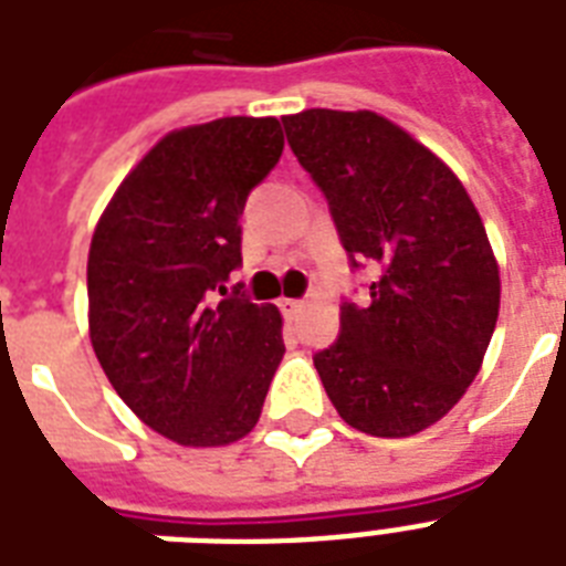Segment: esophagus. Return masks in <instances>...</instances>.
Returning a JSON list of instances; mask_svg holds the SVG:
<instances>
[{
  "label": "esophagus",
  "mask_w": 566,
  "mask_h": 566,
  "mask_svg": "<svg viewBox=\"0 0 566 566\" xmlns=\"http://www.w3.org/2000/svg\"><path fill=\"white\" fill-rule=\"evenodd\" d=\"M279 305H282L284 314H300L305 308V300H282Z\"/></svg>",
  "instance_id": "34e87169"
}]
</instances>
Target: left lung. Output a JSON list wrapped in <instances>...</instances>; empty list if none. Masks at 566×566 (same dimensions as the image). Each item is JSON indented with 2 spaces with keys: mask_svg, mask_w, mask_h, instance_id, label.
<instances>
[{
  "mask_svg": "<svg viewBox=\"0 0 566 566\" xmlns=\"http://www.w3.org/2000/svg\"><path fill=\"white\" fill-rule=\"evenodd\" d=\"M296 161L323 190L349 266H376L370 302L340 305L314 355L353 429L408 438L464 396L500 317V266L455 172L373 111L284 117Z\"/></svg>",
  "mask_w": 566,
  "mask_h": 566,
  "instance_id": "1",
  "label": "left lung"
}]
</instances>
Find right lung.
<instances>
[{"label": "right lung", "mask_w": 566, "mask_h": 566, "mask_svg": "<svg viewBox=\"0 0 566 566\" xmlns=\"http://www.w3.org/2000/svg\"><path fill=\"white\" fill-rule=\"evenodd\" d=\"M282 149L275 117L172 132L128 172L93 234V353L119 399L181 447L249 434L282 361L279 311L229 287L247 196Z\"/></svg>", "instance_id": "add662e5"}]
</instances>
